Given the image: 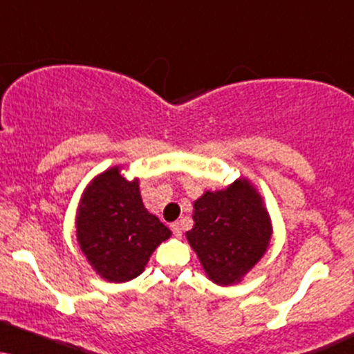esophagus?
I'll list each match as a JSON object with an SVG mask.
<instances>
[{"instance_id":"esophagus-1","label":"esophagus","mask_w":354,"mask_h":354,"mask_svg":"<svg viewBox=\"0 0 354 354\" xmlns=\"http://www.w3.org/2000/svg\"><path fill=\"white\" fill-rule=\"evenodd\" d=\"M171 231H173V234H174V236H176V237H181V234H183V224L178 223V221H176V223H173V224H171Z\"/></svg>"}]
</instances>
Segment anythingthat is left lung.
I'll list each match as a JSON object with an SVG mask.
<instances>
[{
  "label": "left lung",
  "mask_w": 354,
  "mask_h": 354,
  "mask_svg": "<svg viewBox=\"0 0 354 354\" xmlns=\"http://www.w3.org/2000/svg\"><path fill=\"white\" fill-rule=\"evenodd\" d=\"M194 225L186 239L214 283H239L263 257L272 221L262 196L247 178L227 188L206 191L193 204Z\"/></svg>",
  "instance_id": "8db88e82"
}]
</instances>
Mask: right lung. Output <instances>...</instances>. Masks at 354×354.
Returning <instances> with one entry per match:
<instances>
[{
    "label": "right lung",
    "mask_w": 354,
    "mask_h": 354,
    "mask_svg": "<svg viewBox=\"0 0 354 354\" xmlns=\"http://www.w3.org/2000/svg\"><path fill=\"white\" fill-rule=\"evenodd\" d=\"M120 171L122 166H113L97 174L75 216L80 250L92 269L113 283L142 274L156 247L171 236L145 207L138 178L129 181Z\"/></svg>",
    "instance_id": "1"
}]
</instances>
